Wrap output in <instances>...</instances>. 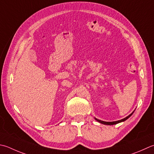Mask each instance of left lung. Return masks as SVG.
Wrapping results in <instances>:
<instances>
[{"label":"left lung","instance_id":"1","mask_svg":"<svg viewBox=\"0 0 154 154\" xmlns=\"http://www.w3.org/2000/svg\"><path fill=\"white\" fill-rule=\"evenodd\" d=\"M134 112L133 113H131L130 115L129 116H128V117H126L125 118H124V119H121V120H119V121H116V122H103V121H101V120H99V119H96V118H95L96 120H97V122H99V123H103V124H105V125H114V124H117V123H120V122H124V121H125L126 119H128L129 117H130L132 114L134 113Z\"/></svg>","mask_w":154,"mask_h":154}]
</instances>
